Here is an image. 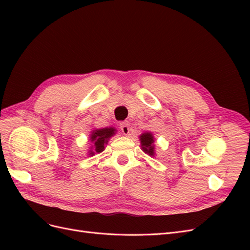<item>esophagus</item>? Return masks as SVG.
I'll use <instances>...</instances> for the list:
<instances>
[{
	"mask_svg": "<svg viewBox=\"0 0 250 250\" xmlns=\"http://www.w3.org/2000/svg\"><path fill=\"white\" fill-rule=\"evenodd\" d=\"M120 128L121 130H122V132L125 134V135H128L130 132V128H129V124H128V122H122L120 124Z\"/></svg>",
	"mask_w": 250,
	"mask_h": 250,
	"instance_id": "1",
	"label": "esophagus"
}]
</instances>
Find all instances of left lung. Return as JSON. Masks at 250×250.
Wrapping results in <instances>:
<instances>
[{
  "mask_svg": "<svg viewBox=\"0 0 250 250\" xmlns=\"http://www.w3.org/2000/svg\"><path fill=\"white\" fill-rule=\"evenodd\" d=\"M140 141H141V147L142 150L148 154L149 156H154L155 155V145H154V137L151 132H144L140 135Z\"/></svg>",
  "mask_w": 250,
  "mask_h": 250,
  "instance_id": "8db88e82",
  "label": "left lung"
}]
</instances>
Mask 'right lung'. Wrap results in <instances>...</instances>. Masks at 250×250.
<instances>
[{
    "instance_id": "1",
    "label": "right lung",
    "mask_w": 250,
    "mask_h": 250,
    "mask_svg": "<svg viewBox=\"0 0 250 250\" xmlns=\"http://www.w3.org/2000/svg\"><path fill=\"white\" fill-rule=\"evenodd\" d=\"M117 129L115 127H105L101 129H94L89 134V142L92 146L89 147L88 155L94 156L96 153H101L104 151L105 146L108 144L111 137L116 134Z\"/></svg>"
}]
</instances>
